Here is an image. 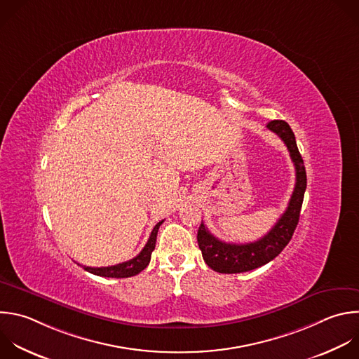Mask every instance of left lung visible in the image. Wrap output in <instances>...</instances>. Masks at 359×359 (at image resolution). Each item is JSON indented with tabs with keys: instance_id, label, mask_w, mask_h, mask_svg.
I'll return each instance as SVG.
<instances>
[{
	"instance_id": "1",
	"label": "left lung",
	"mask_w": 359,
	"mask_h": 359,
	"mask_svg": "<svg viewBox=\"0 0 359 359\" xmlns=\"http://www.w3.org/2000/svg\"><path fill=\"white\" fill-rule=\"evenodd\" d=\"M275 133L287 147L292 162L296 169V184L292 193L286 211L264 235L261 240L250 244H228L215 238L201 221L197 231V243L203 254L204 262L215 272L219 273H241L257 269L272 259H275L292 240L293 232L297 226L303 197L307 186L306 169L302 155L297 149L296 138L286 121L275 119L266 126Z\"/></svg>"
}]
</instances>
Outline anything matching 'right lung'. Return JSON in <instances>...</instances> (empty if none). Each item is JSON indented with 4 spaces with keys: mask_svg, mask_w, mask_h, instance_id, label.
I'll return each mask as SVG.
<instances>
[{
    "mask_svg": "<svg viewBox=\"0 0 359 359\" xmlns=\"http://www.w3.org/2000/svg\"><path fill=\"white\" fill-rule=\"evenodd\" d=\"M163 222L159 221L152 232H151V236L149 240L147 243V245L144 247V250L133 259L127 261V262H123V264H116V265H112V266H101V268H91V266H83L84 271L93 273V275H97V276H102V278H131V276H135L138 275L140 272H142L151 262V255H152V251L155 250V244H156V235H158V229L161 226V224ZM80 265V264H79Z\"/></svg>",
    "mask_w": 359,
    "mask_h": 359,
    "instance_id": "add662e5",
    "label": "right lung"
}]
</instances>
